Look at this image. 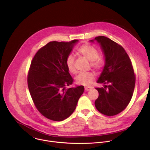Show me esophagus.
<instances>
[{
  "mask_svg": "<svg viewBox=\"0 0 150 150\" xmlns=\"http://www.w3.org/2000/svg\"><path fill=\"white\" fill-rule=\"evenodd\" d=\"M91 88H92V87H85V91H89Z\"/></svg>",
  "mask_w": 150,
  "mask_h": 150,
  "instance_id": "34e87169",
  "label": "esophagus"
}]
</instances>
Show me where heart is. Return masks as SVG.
<instances>
[{"instance_id":"1","label":"heart","mask_w":150,"mask_h":150,"mask_svg":"<svg viewBox=\"0 0 150 150\" xmlns=\"http://www.w3.org/2000/svg\"><path fill=\"white\" fill-rule=\"evenodd\" d=\"M77 52L79 54L91 61V66L96 70H100L104 66V60L102 56L99 55L98 50L90 45H83L79 47ZM66 65L69 72L75 74L76 69L75 67V59L72 54H69L66 60ZM95 74L93 72L80 73L75 78L77 84L90 85L95 78Z\"/></svg>"}]
</instances>
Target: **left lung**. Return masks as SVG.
<instances>
[{
	"mask_svg": "<svg viewBox=\"0 0 150 150\" xmlns=\"http://www.w3.org/2000/svg\"><path fill=\"white\" fill-rule=\"evenodd\" d=\"M94 40L100 44L105 57V65L97 81L104 87L96 88L99 96L95 105L101 113L112 116L122 112L129 104L135 88V75L131 59L122 46L104 36L96 37Z\"/></svg>",
	"mask_w": 150,
	"mask_h": 150,
	"instance_id": "obj_1",
	"label": "left lung"
}]
</instances>
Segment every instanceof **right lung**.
Here are the masks:
<instances>
[{"label":"right lung","mask_w":150,"mask_h":150,"mask_svg":"<svg viewBox=\"0 0 150 150\" xmlns=\"http://www.w3.org/2000/svg\"><path fill=\"white\" fill-rule=\"evenodd\" d=\"M78 41L49 42L31 61L27 78L30 93L38 111L50 120L69 117L83 93L82 85L66 88L74 82L66 60Z\"/></svg>","instance_id":"add662e5"}]
</instances>
